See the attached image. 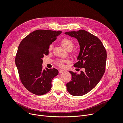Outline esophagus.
Instances as JSON below:
<instances>
[{
	"label": "esophagus",
	"instance_id": "34e87169",
	"mask_svg": "<svg viewBox=\"0 0 123 123\" xmlns=\"http://www.w3.org/2000/svg\"><path fill=\"white\" fill-rule=\"evenodd\" d=\"M64 70H59V73H60V74H61V73H64Z\"/></svg>",
	"mask_w": 123,
	"mask_h": 123
}]
</instances>
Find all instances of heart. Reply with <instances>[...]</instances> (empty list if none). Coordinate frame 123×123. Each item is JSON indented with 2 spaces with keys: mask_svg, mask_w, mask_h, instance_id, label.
Instances as JSON below:
<instances>
[{
  "mask_svg": "<svg viewBox=\"0 0 123 123\" xmlns=\"http://www.w3.org/2000/svg\"><path fill=\"white\" fill-rule=\"evenodd\" d=\"M61 44L62 45V46L66 49H68V48H72L74 45L73 42L67 38H64L63 39H62L61 41ZM53 48V44H51L49 46V50H52ZM67 62V60H59L57 61L56 64L58 66L62 67L64 66V64Z\"/></svg>",
  "mask_w": 123,
  "mask_h": 123,
  "instance_id": "obj_1",
  "label": "heart"
}]
</instances>
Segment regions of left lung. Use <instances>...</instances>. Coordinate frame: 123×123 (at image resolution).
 <instances>
[{
	"mask_svg": "<svg viewBox=\"0 0 123 123\" xmlns=\"http://www.w3.org/2000/svg\"><path fill=\"white\" fill-rule=\"evenodd\" d=\"M78 41L80 51L74 64L75 67L84 68L80 74L69 71L72 79L67 83L68 92L73 96L86 94L94 88L105 72L107 52L103 43L96 36L84 30L65 33Z\"/></svg>",
	"mask_w": 123,
	"mask_h": 123,
	"instance_id": "8db88e82",
	"label": "left lung"
}]
</instances>
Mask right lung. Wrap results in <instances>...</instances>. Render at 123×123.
Wrapping results in <instances>:
<instances>
[{"label": "right lung", "instance_id": "add662e5", "mask_svg": "<svg viewBox=\"0 0 123 123\" xmlns=\"http://www.w3.org/2000/svg\"><path fill=\"white\" fill-rule=\"evenodd\" d=\"M61 32L37 30L23 38L19 45L15 64L19 78L25 88L35 95L47 93L52 80L59 73L54 68L43 69L42 64V58L48 55L49 45Z\"/></svg>", "mask_w": 123, "mask_h": 123}]
</instances>
